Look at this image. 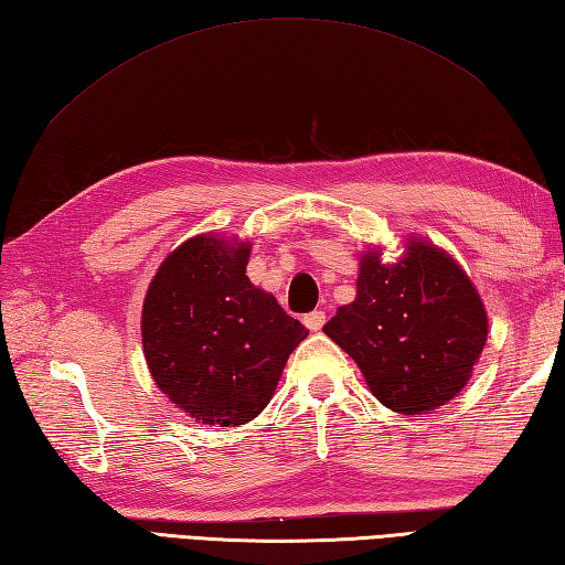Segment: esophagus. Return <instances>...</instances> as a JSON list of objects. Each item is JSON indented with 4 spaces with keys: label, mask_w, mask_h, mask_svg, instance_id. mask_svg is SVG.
Wrapping results in <instances>:
<instances>
[{
    "label": "esophagus",
    "mask_w": 565,
    "mask_h": 565,
    "mask_svg": "<svg viewBox=\"0 0 565 565\" xmlns=\"http://www.w3.org/2000/svg\"><path fill=\"white\" fill-rule=\"evenodd\" d=\"M303 323H306L308 330H313V333H318V330L326 326V311H323V308H316V311L303 316Z\"/></svg>",
    "instance_id": "1"
}]
</instances>
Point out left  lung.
Listing matches in <instances>:
<instances>
[{
  "label": "left lung",
  "mask_w": 565,
  "mask_h": 565,
  "mask_svg": "<svg viewBox=\"0 0 565 565\" xmlns=\"http://www.w3.org/2000/svg\"><path fill=\"white\" fill-rule=\"evenodd\" d=\"M358 362L372 394L399 414H424L468 384L488 340V313L446 252L414 242L384 267L364 254L358 296L323 326Z\"/></svg>",
  "instance_id": "left-lung-1"
}]
</instances>
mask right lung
Returning a JSON list of instances; mask_svg holds the SVG:
<instances>
[{
    "label": "right lung",
    "mask_w": 565,
    "mask_h": 565,
    "mask_svg": "<svg viewBox=\"0 0 565 565\" xmlns=\"http://www.w3.org/2000/svg\"><path fill=\"white\" fill-rule=\"evenodd\" d=\"M249 242L188 239L153 276L141 311L153 382L195 422L239 426L269 404L308 330L247 279Z\"/></svg>",
    "instance_id": "right-lung-1"
}]
</instances>
